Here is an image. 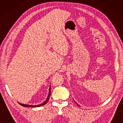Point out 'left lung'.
Returning a JSON list of instances; mask_svg holds the SVG:
<instances>
[{
	"label": "left lung",
	"instance_id": "8db88e82",
	"mask_svg": "<svg viewBox=\"0 0 123 123\" xmlns=\"http://www.w3.org/2000/svg\"><path fill=\"white\" fill-rule=\"evenodd\" d=\"M76 104H77V103H76Z\"/></svg>",
	"mask_w": 123,
	"mask_h": 123
}]
</instances>
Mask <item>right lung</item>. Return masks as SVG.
Instances as JSON below:
<instances>
[{
  "instance_id": "obj_1",
  "label": "right lung",
  "mask_w": 123,
  "mask_h": 123,
  "mask_svg": "<svg viewBox=\"0 0 123 123\" xmlns=\"http://www.w3.org/2000/svg\"><path fill=\"white\" fill-rule=\"evenodd\" d=\"M51 86H50V87H49V93L48 98H47L46 100L45 101H44L43 104H40V105H36V106H32V105H24V104H20L19 103H18L19 104V105H20L22 106H24V107H40V106H43V105H45V104H46L47 103V102L48 101L49 99V97H50V95H51Z\"/></svg>"
}]
</instances>
